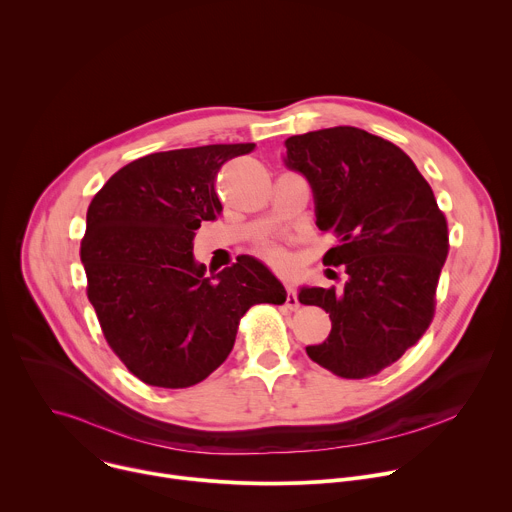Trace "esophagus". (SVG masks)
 Listing matches in <instances>:
<instances>
[{
  "label": "esophagus",
  "instance_id": "1",
  "mask_svg": "<svg viewBox=\"0 0 512 512\" xmlns=\"http://www.w3.org/2000/svg\"><path fill=\"white\" fill-rule=\"evenodd\" d=\"M285 306H287L289 310H298V308H300V302H298L296 291L291 289V287H287V298H285Z\"/></svg>",
  "mask_w": 512,
  "mask_h": 512
}]
</instances>
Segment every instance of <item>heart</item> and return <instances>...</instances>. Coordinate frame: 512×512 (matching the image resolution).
<instances>
[{"label": "heart", "mask_w": 512, "mask_h": 512, "mask_svg": "<svg viewBox=\"0 0 512 512\" xmlns=\"http://www.w3.org/2000/svg\"><path fill=\"white\" fill-rule=\"evenodd\" d=\"M255 255L259 259H263L269 267H273L275 271H287L289 265H291V259H289V253L285 251V247L277 245V243H259L255 247Z\"/></svg>", "instance_id": "obj_1"}]
</instances>
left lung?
Here are the masks:
<instances>
[{
    "label": "left lung",
    "instance_id": "left-lung-1",
    "mask_svg": "<svg viewBox=\"0 0 512 512\" xmlns=\"http://www.w3.org/2000/svg\"><path fill=\"white\" fill-rule=\"evenodd\" d=\"M285 166L304 174L316 225L338 245L344 289L302 287L300 302L330 314V336L308 356L342 379H367L417 344L433 320L448 257L446 216L431 186L395 143L340 125L285 139Z\"/></svg>",
    "mask_w": 512,
    "mask_h": 512
}]
</instances>
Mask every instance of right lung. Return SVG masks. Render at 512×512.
<instances>
[{
    "label": "right lung",
    "mask_w": 512,
    "mask_h": 512,
    "mask_svg": "<svg viewBox=\"0 0 512 512\" xmlns=\"http://www.w3.org/2000/svg\"><path fill=\"white\" fill-rule=\"evenodd\" d=\"M255 143H216L143 156L95 194L81 261L103 336L139 381L186 389L233 350L255 304H283L285 289L257 259L206 277L194 231L223 212L216 176Z\"/></svg>",
    "instance_id": "obj_1"
}]
</instances>
